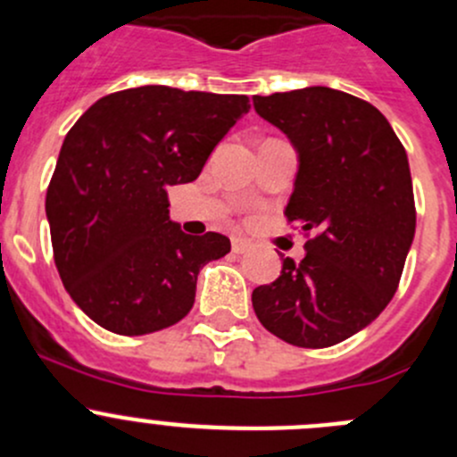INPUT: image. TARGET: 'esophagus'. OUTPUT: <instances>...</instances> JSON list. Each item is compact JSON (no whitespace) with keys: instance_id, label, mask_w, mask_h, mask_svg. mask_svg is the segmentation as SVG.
<instances>
[{"instance_id":"34e87169","label":"esophagus","mask_w":457,"mask_h":457,"mask_svg":"<svg viewBox=\"0 0 457 457\" xmlns=\"http://www.w3.org/2000/svg\"><path fill=\"white\" fill-rule=\"evenodd\" d=\"M250 247H252V243L247 241V238H241V237L232 238V252H234V254H245V252H250Z\"/></svg>"}]
</instances>
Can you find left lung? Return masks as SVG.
I'll return each instance as SVG.
<instances>
[{"label": "left lung", "instance_id": "8db88e82", "mask_svg": "<svg viewBox=\"0 0 457 457\" xmlns=\"http://www.w3.org/2000/svg\"><path fill=\"white\" fill-rule=\"evenodd\" d=\"M254 108L296 147L285 216L312 237L252 305L285 343L331 347L376 320L398 289L416 234L407 152L380 110L334 87L256 95Z\"/></svg>", "mask_w": 457, "mask_h": 457}]
</instances>
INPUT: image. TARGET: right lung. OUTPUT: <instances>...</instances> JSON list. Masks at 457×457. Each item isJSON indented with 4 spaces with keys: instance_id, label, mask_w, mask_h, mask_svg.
I'll list each match as a JSON object with an SVG mask.
<instances>
[{
    "instance_id": "1",
    "label": "right lung",
    "mask_w": 457,
    "mask_h": 457,
    "mask_svg": "<svg viewBox=\"0 0 457 457\" xmlns=\"http://www.w3.org/2000/svg\"><path fill=\"white\" fill-rule=\"evenodd\" d=\"M247 110L245 95L141 86L101 96L71 128L46 216L63 287L96 325L143 336L192 310L201 267L229 238L181 232L168 187L195 181Z\"/></svg>"
}]
</instances>
